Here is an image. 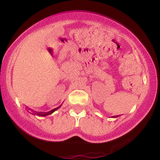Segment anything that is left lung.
<instances>
[{
    "label": "left lung",
    "mask_w": 160,
    "mask_h": 160,
    "mask_svg": "<svg viewBox=\"0 0 160 160\" xmlns=\"http://www.w3.org/2000/svg\"><path fill=\"white\" fill-rule=\"evenodd\" d=\"M114 117H117V116H114Z\"/></svg>",
    "instance_id": "1"
}]
</instances>
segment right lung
Instances as JSON below:
<instances>
[{"label":"right lung","instance_id":"add662e5","mask_svg":"<svg viewBox=\"0 0 160 160\" xmlns=\"http://www.w3.org/2000/svg\"><path fill=\"white\" fill-rule=\"evenodd\" d=\"M61 106H59V107L56 108H54V109L52 110V111H49V112H44V113H42V112H35V114L37 115H39V116H42V117H44V116H47V115H49V114H51V113H53L55 111H56L57 109H58Z\"/></svg>","mask_w":160,"mask_h":160}]
</instances>
